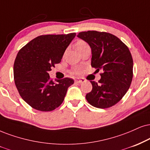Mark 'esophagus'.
Here are the masks:
<instances>
[{
  "instance_id": "obj_1",
  "label": "esophagus",
  "mask_w": 150,
  "mask_h": 150,
  "mask_svg": "<svg viewBox=\"0 0 150 150\" xmlns=\"http://www.w3.org/2000/svg\"><path fill=\"white\" fill-rule=\"evenodd\" d=\"M85 81V80L83 79H77L75 80V82L76 83H83Z\"/></svg>"
}]
</instances>
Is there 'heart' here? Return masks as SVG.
Masks as SVG:
<instances>
[{"label":"heart","mask_w":150,"mask_h":150,"mask_svg":"<svg viewBox=\"0 0 150 150\" xmlns=\"http://www.w3.org/2000/svg\"><path fill=\"white\" fill-rule=\"evenodd\" d=\"M87 44H87L85 41H83V40H79L75 43V47H76V49L78 50L80 49V48L87 45ZM71 74H74V75H79L81 74V70L79 67H76V68H74V69H73L71 70Z\"/></svg>","instance_id":"1"}]
</instances>
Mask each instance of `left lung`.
Listing matches in <instances>:
<instances>
[{"label": "left lung", "mask_w": 150, "mask_h": 150, "mask_svg": "<svg viewBox=\"0 0 150 150\" xmlns=\"http://www.w3.org/2000/svg\"><path fill=\"white\" fill-rule=\"evenodd\" d=\"M92 49L91 66L100 74L98 82L90 81L92 91L86 96L96 108H110L122 99L132 83L133 58L129 48L114 35L88 30L77 35Z\"/></svg>", "instance_id": "8db88e82"}]
</instances>
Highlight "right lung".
Returning <instances> with one entry per match:
<instances>
[{"label":"right lung","mask_w":150,"mask_h":150,"mask_svg":"<svg viewBox=\"0 0 150 150\" xmlns=\"http://www.w3.org/2000/svg\"><path fill=\"white\" fill-rule=\"evenodd\" d=\"M76 33L44 35L19 50L14 64V79L22 99L40 111L55 110L63 102L67 88L74 83L64 78L53 81L49 71L60 63Z\"/></svg>","instance_id":"right-lung-1"}]
</instances>
